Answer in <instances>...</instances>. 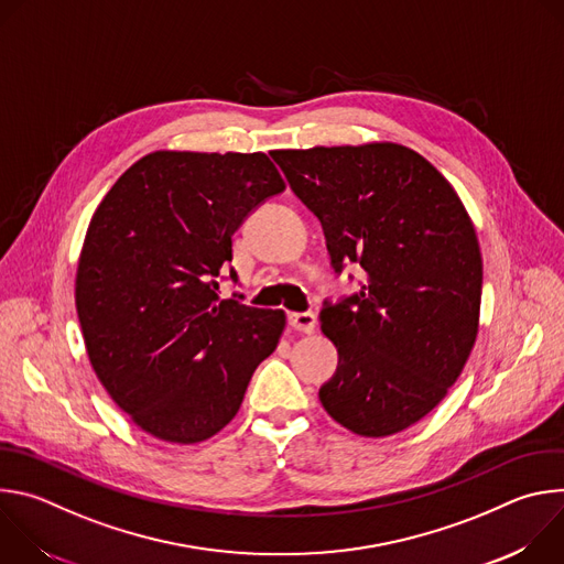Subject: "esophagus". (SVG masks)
<instances>
[{
    "label": "esophagus",
    "mask_w": 564,
    "mask_h": 564,
    "mask_svg": "<svg viewBox=\"0 0 564 564\" xmlns=\"http://www.w3.org/2000/svg\"><path fill=\"white\" fill-rule=\"evenodd\" d=\"M288 321H290V326L299 333L310 335V333L316 330V316L312 312H292L288 316Z\"/></svg>",
    "instance_id": "esophagus-1"
}]
</instances>
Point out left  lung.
Instances as JSON below:
<instances>
[{
    "label": "left lung",
    "instance_id": "obj_1",
    "mask_svg": "<svg viewBox=\"0 0 564 564\" xmlns=\"http://www.w3.org/2000/svg\"><path fill=\"white\" fill-rule=\"evenodd\" d=\"M292 192L321 220L337 272L366 283L321 312L339 366L321 386L328 415L361 437L426 417L462 375L477 339L481 254L453 185L397 142L281 149Z\"/></svg>",
    "mask_w": 564,
    "mask_h": 564
}]
</instances>
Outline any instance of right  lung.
<instances>
[{
	"mask_svg": "<svg viewBox=\"0 0 564 564\" xmlns=\"http://www.w3.org/2000/svg\"><path fill=\"white\" fill-rule=\"evenodd\" d=\"M283 189L263 151L163 149L98 205L77 261V318L100 383L155 440L198 444L223 431L276 350L285 312L218 299L216 279L238 225Z\"/></svg>",
	"mask_w": 564,
	"mask_h": 564,
	"instance_id": "1",
	"label": "right lung"
}]
</instances>
